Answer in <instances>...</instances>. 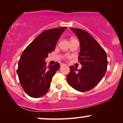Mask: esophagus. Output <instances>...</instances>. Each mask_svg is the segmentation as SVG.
<instances>
[{
	"label": "esophagus",
	"instance_id": "34e87169",
	"mask_svg": "<svg viewBox=\"0 0 123 123\" xmlns=\"http://www.w3.org/2000/svg\"><path fill=\"white\" fill-rule=\"evenodd\" d=\"M65 65L63 64V63H61V65H60L61 67H62V66H65Z\"/></svg>",
	"mask_w": 123,
	"mask_h": 123
}]
</instances>
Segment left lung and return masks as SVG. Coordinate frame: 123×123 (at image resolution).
<instances>
[{"label":"left lung","instance_id":"left-lung-1","mask_svg":"<svg viewBox=\"0 0 123 123\" xmlns=\"http://www.w3.org/2000/svg\"><path fill=\"white\" fill-rule=\"evenodd\" d=\"M76 35L80 43L79 61L81 69L72 65L66 79L68 84L80 92L94 88L105 75L108 66L106 53L94 38L86 31L70 28Z\"/></svg>","mask_w":123,"mask_h":123}]
</instances>
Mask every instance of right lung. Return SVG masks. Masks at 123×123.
Segmentation results:
<instances>
[{
    "instance_id": "1",
    "label": "right lung",
    "mask_w": 123,
    "mask_h": 123,
    "mask_svg": "<svg viewBox=\"0 0 123 123\" xmlns=\"http://www.w3.org/2000/svg\"><path fill=\"white\" fill-rule=\"evenodd\" d=\"M66 27L43 31L26 47L21 55L17 70L19 82L25 92L39 98L49 91L52 78L60 68V63L46 66L45 60L54 50L56 44Z\"/></svg>"
}]
</instances>
